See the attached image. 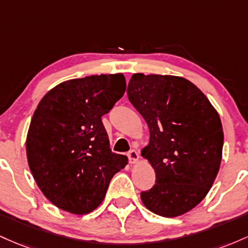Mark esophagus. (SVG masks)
Instances as JSON below:
<instances>
[{
    "instance_id": "esophagus-1",
    "label": "esophagus",
    "mask_w": 248,
    "mask_h": 248,
    "mask_svg": "<svg viewBox=\"0 0 248 248\" xmlns=\"http://www.w3.org/2000/svg\"><path fill=\"white\" fill-rule=\"evenodd\" d=\"M127 158H129L130 164H136L139 159V154L136 150H131V151H129V154H127Z\"/></svg>"
}]
</instances>
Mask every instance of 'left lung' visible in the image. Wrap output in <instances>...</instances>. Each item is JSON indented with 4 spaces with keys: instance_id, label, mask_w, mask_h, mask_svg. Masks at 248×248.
<instances>
[{
    "instance_id": "8db88e82",
    "label": "left lung",
    "mask_w": 248,
    "mask_h": 248,
    "mask_svg": "<svg viewBox=\"0 0 248 248\" xmlns=\"http://www.w3.org/2000/svg\"><path fill=\"white\" fill-rule=\"evenodd\" d=\"M127 97L149 126L150 141L141 155L155 172V184L141 192V202L158 216H182L206 197L218 174L224 145L220 117L183 77L135 74Z\"/></svg>"
}]
</instances>
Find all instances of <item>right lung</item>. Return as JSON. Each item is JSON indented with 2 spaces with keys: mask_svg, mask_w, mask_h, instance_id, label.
I'll return each instance as SVG.
<instances>
[{
  "mask_svg": "<svg viewBox=\"0 0 248 248\" xmlns=\"http://www.w3.org/2000/svg\"><path fill=\"white\" fill-rule=\"evenodd\" d=\"M123 74L65 80L35 110L27 135V158L42 193L55 206L87 214L104 199L110 180L127 164L113 154L102 116L123 97Z\"/></svg>",
  "mask_w": 248,
  "mask_h": 248,
  "instance_id": "1",
  "label": "right lung"
}]
</instances>
